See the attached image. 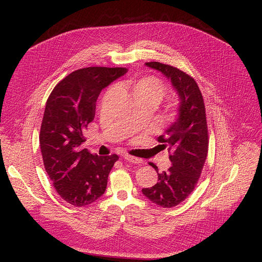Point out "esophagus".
I'll return each mask as SVG.
<instances>
[{"instance_id": "obj_1", "label": "esophagus", "mask_w": 262, "mask_h": 262, "mask_svg": "<svg viewBox=\"0 0 262 262\" xmlns=\"http://www.w3.org/2000/svg\"><path fill=\"white\" fill-rule=\"evenodd\" d=\"M123 158L125 159V160H127V161H130V162H133V163H141L142 162V160L140 159V158H137V157H135V156H132V155H124L123 156Z\"/></svg>"}]
</instances>
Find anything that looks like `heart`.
<instances>
[{"label": "heart", "mask_w": 262, "mask_h": 262, "mask_svg": "<svg viewBox=\"0 0 262 262\" xmlns=\"http://www.w3.org/2000/svg\"><path fill=\"white\" fill-rule=\"evenodd\" d=\"M128 86L136 100H147L154 104L159 103L167 92V86L164 82L155 76H144L129 80ZM178 107L172 106L169 113V119L175 120L178 117Z\"/></svg>", "instance_id": "1"}]
</instances>
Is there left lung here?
<instances>
[{"mask_svg": "<svg viewBox=\"0 0 262 262\" xmlns=\"http://www.w3.org/2000/svg\"><path fill=\"white\" fill-rule=\"evenodd\" d=\"M149 68L171 79L180 95V116L166 134L158 137L161 147L170 153L172 167L158 173V168L148 162L158 174V182L142 193L152 203L171 208L184 202L194 190L208 153V127L202 92L195 79L170 64L158 61L145 62Z\"/></svg>", "mask_w": 262, "mask_h": 262, "instance_id": "obj_1", "label": "left lung"}]
</instances>
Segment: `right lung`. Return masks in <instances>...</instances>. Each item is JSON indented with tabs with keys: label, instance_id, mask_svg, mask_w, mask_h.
<instances>
[{
	"label": "right lung",
	"instance_id": "add662e5",
	"mask_svg": "<svg viewBox=\"0 0 262 262\" xmlns=\"http://www.w3.org/2000/svg\"><path fill=\"white\" fill-rule=\"evenodd\" d=\"M126 72V68L79 69L61 79L47 101L39 135L43 164L57 193L76 207L104 194L110 170L119 159L116 154L93 155L80 145L102 89Z\"/></svg>",
	"mask_w": 262,
	"mask_h": 262
}]
</instances>
